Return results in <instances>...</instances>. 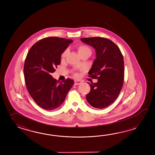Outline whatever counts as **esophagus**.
I'll use <instances>...</instances> for the list:
<instances>
[{
  "label": "esophagus",
  "mask_w": 155,
  "mask_h": 155,
  "mask_svg": "<svg viewBox=\"0 0 155 155\" xmlns=\"http://www.w3.org/2000/svg\"><path fill=\"white\" fill-rule=\"evenodd\" d=\"M82 82H81V81H74V84L77 86V85H79L80 84H81Z\"/></svg>",
  "instance_id": "obj_1"
}]
</instances>
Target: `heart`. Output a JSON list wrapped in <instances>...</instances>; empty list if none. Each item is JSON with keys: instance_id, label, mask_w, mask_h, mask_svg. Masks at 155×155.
I'll list each match as a JSON object with an SVG mask.
<instances>
[{"instance_id": "heart-1", "label": "heart", "mask_w": 155, "mask_h": 155, "mask_svg": "<svg viewBox=\"0 0 155 155\" xmlns=\"http://www.w3.org/2000/svg\"><path fill=\"white\" fill-rule=\"evenodd\" d=\"M78 51L79 53V54L81 55L83 54L87 53V52H90L91 53V50L90 49L89 47L85 45H81L78 46ZM67 53H68V51L67 50H65L64 52H63V53L61 55V58L64 59L65 58V57L67 55Z\"/></svg>"}]
</instances>
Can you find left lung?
Here are the masks:
<instances>
[{
	"label": "left lung",
	"instance_id": "obj_1",
	"mask_svg": "<svg viewBox=\"0 0 155 155\" xmlns=\"http://www.w3.org/2000/svg\"><path fill=\"white\" fill-rule=\"evenodd\" d=\"M81 41L95 49L96 57L88 74L98 81L88 83L91 91L86 100L92 107L102 109L113 103L120 93L124 84V57L117 45L107 38H82Z\"/></svg>",
	"mask_w": 155,
	"mask_h": 155
}]
</instances>
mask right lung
Listing matches in <instances>:
<instances>
[{
  "mask_svg": "<svg viewBox=\"0 0 155 155\" xmlns=\"http://www.w3.org/2000/svg\"><path fill=\"white\" fill-rule=\"evenodd\" d=\"M72 42L65 38H43L28 53L24 66L27 88L35 102L46 110L60 107L74 84L72 79L59 82L51 76L61 63L63 52Z\"/></svg>",
  "mask_w": 155,
  "mask_h": 155,
  "instance_id": "right-lung-1",
  "label": "right lung"
}]
</instances>
